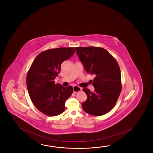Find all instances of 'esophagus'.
<instances>
[{"instance_id":"esophagus-1","label":"esophagus","mask_w":153,"mask_h":153,"mask_svg":"<svg viewBox=\"0 0 153 153\" xmlns=\"http://www.w3.org/2000/svg\"><path fill=\"white\" fill-rule=\"evenodd\" d=\"M81 88H79V86H76V85H75V86H73V90H74V92L75 93L77 92H79V91H81Z\"/></svg>"}]
</instances>
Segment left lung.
<instances>
[{
	"label": "left lung",
	"instance_id": "1",
	"mask_svg": "<svg viewBox=\"0 0 153 153\" xmlns=\"http://www.w3.org/2000/svg\"><path fill=\"white\" fill-rule=\"evenodd\" d=\"M76 53L88 74L95 75L92 82L94 92L83 91L87 99L82 103L85 112L94 116L108 113L115 105L122 89L120 68L105 49L97 47L75 48Z\"/></svg>",
	"mask_w": 153,
	"mask_h": 153
}]
</instances>
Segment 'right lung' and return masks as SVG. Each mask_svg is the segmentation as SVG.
I'll return each instance as SVG.
<instances>
[{"label": "right lung", "instance_id": "add662e5", "mask_svg": "<svg viewBox=\"0 0 153 153\" xmlns=\"http://www.w3.org/2000/svg\"><path fill=\"white\" fill-rule=\"evenodd\" d=\"M75 53L74 48L50 49L40 53L33 61L27 76V86L33 105L42 113L59 115L65 109V102L73 92L72 86L55 84L61 63Z\"/></svg>", "mask_w": 153, "mask_h": 153}]
</instances>
